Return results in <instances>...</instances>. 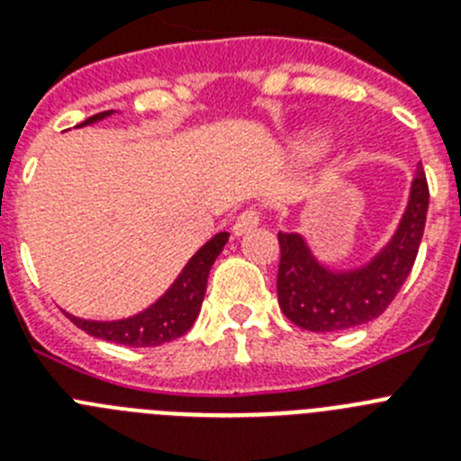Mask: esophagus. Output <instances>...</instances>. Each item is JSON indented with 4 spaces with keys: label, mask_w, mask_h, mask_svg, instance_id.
<instances>
[{
    "label": "esophagus",
    "mask_w": 461,
    "mask_h": 461,
    "mask_svg": "<svg viewBox=\"0 0 461 461\" xmlns=\"http://www.w3.org/2000/svg\"><path fill=\"white\" fill-rule=\"evenodd\" d=\"M260 223V212L254 210V207H249V210H244L242 214H240L238 219H235L233 223V235H244L249 233L251 228H256Z\"/></svg>",
    "instance_id": "obj_1"
}]
</instances>
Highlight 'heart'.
I'll return each mask as SVG.
<instances>
[{"label": "heart", "instance_id": "1", "mask_svg": "<svg viewBox=\"0 0 461 461\" xmlns=\"http://www.w3.org/2000/svg\"><path fill=\"white\" fill-rule=\"evenodd\" d=\"M325 142H328L325 140V133L313 129V131H307L300 138H295L293 149H295L297 157H313V154H319L325 148Z\"/></svg>", "mask_w": 461, "mask_h": 461}]
</instances>
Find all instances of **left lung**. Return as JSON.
<instances>
[{
    "mask_svg": "<svg viewBox=\"0 0 461 461\" xmlns=\"http://www.w3.org/2000/svg\"><path fill=\"white\" fill-rule=\"evenodd\" d=\"M429 189L422 166L415 168L409 203L393 238L365 263L335 270L316 258L304 235L279 233L276 275L279 307L291 323L312 332H337L378 319L393 303L420 249Z\"/></svg>",
    "mask_w": 461,
    "mask_h": 461,
    "instance_id": "obj_1",
    "label": "left lung"
}]
</instances>
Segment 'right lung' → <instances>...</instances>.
Returning <instances> with one entry per match:
<instances>
[{"label":"right lung","mask_w":461,"mask_h":461,"mask_svg":"<svg viewBox=\"0 0 461 461\" xmlns=\"http://www.w3.org/2000/svg\"><path fill=\"white\" fill-rule=\"evenodd\" d=\"M115 113V110H105L99 115L89 117L83 124H96V122L105 120ZM228 238L230 235L223 230L217 233L212 240H207L201 249L195 251L189 258L182 272L177 275V279L170 284L168 291L158 297L157 303L149 304L148 309L133 313L129 319L120 321H89V319H78L73 313H67L73 325H78L80 330H85L87 335L99 337V339L113 341V344L122 346H161L166 341H173L177 337H182L185 332H189L194 321L198 319V312H201L203 297H205L207 288V276H210L212 266L217 256L221 254L223 247H226Z\"/></svg>","instance_id":"right-lung-1"}]
</instances>
